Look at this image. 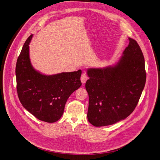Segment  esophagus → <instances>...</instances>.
Returning <instances> with one entry per match:
<instances>
[{"mask_svg":"<svg viewBox=\"0 0 160 160\" xmlns=\"http://www.w3.org/2000/svg\"><path fill=\"white\" fill-rule=\"evenodd\" d=\"M81 82L83 84H85L86 83L87 80L88 79V77L87 75V74L86 73H83L82 74V76H81Z\"/></svg>","mask_w":160,"mask_h":160,"instance_id":"obj_1","label":"esophagus"}]
</instances>
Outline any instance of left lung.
I'll return each instance as SVG.
<instances>
[{"mask_svg":"<svg viewBox=\"0 0 160 160\" xmlns=\"http://www.w3.org/2000/svg\"><path fill=\"white\" fill-rule=\"evenodd\" d=\"M114 66L88 69L85 88L89 95V123L102 127L127 118L135 109L146 84L143 53L135 39Z\"/></svg>","mask_w":160,"mask_h":160,"instance_id":"8db88e82","label":"left lung"}]
</instances>
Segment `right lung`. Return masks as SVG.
Listing matches in <instances>:
<instances>
[{
  "label": "right lung",
  "mask_w": 160,
  "mask_h": 160,
  "mask_svg": "<svg viewBox=\"0 0 160 160\" xmlns=\"http://www.w3.org/2000/svg\"><path fill=\"white\" fill-rule=\"evenodd\" d=\"M28 38L16 66L18 96L25 108L39 120L52 123L62 117L71 94L82 85V71L52 75L40 74L32 67L29 58Z\"/></svg>",
  "instance_id": "add662e5"
}]
</instances>
